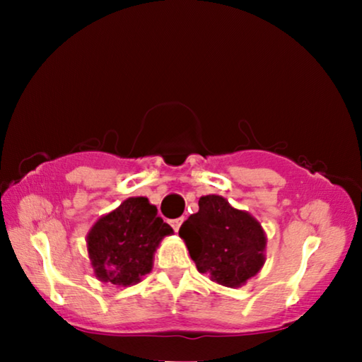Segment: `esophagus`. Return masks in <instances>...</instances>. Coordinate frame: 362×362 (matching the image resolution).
Segmentation results:
<instances>
[{
    "label": "esophagus",
    "mask_w": 362,
    "mask_h": 362,
    "mask_svg": "<svg viewBox=\"0 0 362 362\" xmlns=\"http://www.w3.org/2000/svg\"><path fill=\"white\" fill-rule=\"evenodd\" d=\"M182 222H183V218L180 217V218H173L170 220V226H173V228L175 230V231H179V228H180V225H182Z\"/></svg>",
    "instance_id": "esophagus-1"
}]
</instances>
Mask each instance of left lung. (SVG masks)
Masks as SVG:
<instances>
[{"label":"left lung","mask_w":362,"mask_h":362,"mask_svg":"<svg viewBox=\"0 0 362 362\" xmlns=\"http://www.w3.org/2000/svg\"><path fill=\"white\" fill-rule=\"evenodd\" d=\"M199 211L182 223L179 235L199 273L220 286L241 287L265 263L267 235L247 211L233 207L223 196H201Z\"/></svg>","instance_id":"8db88e82"}]
</instances>
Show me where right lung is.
<instances>
[{"label": "right lung", "instance_id": "right-lung-1", "mask_svg": "<svg viewBox=\"0 0 362 362\" xmlns=\"http://www.w3.org/2000/svg\"><path fill=\"white\" fill-rule=\"evenodd\" d=\"M174 230L145 196H132L102 216L86 236L95 278L116 287L134 286L153 268L155 252Z\"/></svg>", "mask_w": 362, "mask_h": 362}]
</instances>
